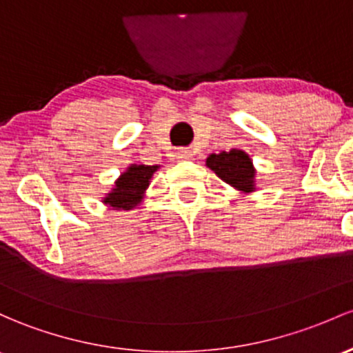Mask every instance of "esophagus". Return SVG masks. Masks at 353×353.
<instances>
[{
  "label": "esophagus",
  "instance_id": "1",
  "mask_svg": "<svg viewBox=\"0 0 353 353\" xmlns=\"http://www.w3.org/2000/svg\"><path fill=\"white\" fill-rule=\"evenodd\" d=\"M175 157H176V160H180V161H188L193 158V151L190 150V148H178Z\"/></svg>",
  "mask_w": 353,
  "mask_h": 353
}]
</instances>
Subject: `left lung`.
Returning <instances> with one entry per match:
<instances>
[{
	"label": "left lung",
	"mask_w": 353,
	"mask_h": 353,
	"mask_svg": "<svg viewBox=\"0 0 353 353\" xmlns=\"http://www.w3.org/2000/svg\"><path fill=\"white\" fill-rule=\"evenodd\" d=\"M207 166L221 180L229 183L241 193H251L256 190V170L252 160L242 150L212 153L207 158Z\"/></svg>",
	"instance_id": "1"
}]
</instances>
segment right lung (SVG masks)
I'll use <instances>...</instances> for the list:
<instances>
[{"mask_svg":"<svg viewBox=\"0 0 353 353\" xmlns=\"http://www.w3.org/2000/svg\"><path fill=\"white\" fill-rule=\"evenodd\" d=\"M158 165H131L117 178L114 188L102 199L105 205L114 210H132L143 202L146 188Z\"/></svg>","mask_w":353,"mask_h":353,"instance_id":"right-lung-1","label":"right lung"}]
</instances>
